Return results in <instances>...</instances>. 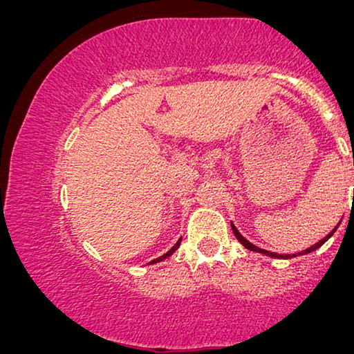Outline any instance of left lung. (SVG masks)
Returning <instances> with one entry per match:
<instances>
[{"mask_svg":"<svg viewBox=\"0 0 354 354\" xmlns=\"http://www.w3.org/2000/svg\"><path fill=\"white\" fill-rule=\"evenodd\" d=\"M231 227H232V232H234V236H236V237H237V241H239V242H241L243 247H245V248H248V250H253V252H258V253H265V255H268V257H272V258H292V257H297V255H295V253H293V255H279V253H274V252H268V250H263V248H258V247H255V245H253V243H250V242H248L245 237H242V236H241V232H239V231H237V229H236V226H234V225H232V223H231ZM335 229H337V226H335ZM335 229H333V231H332L330 234H327V236H326L324 239H322V241H319V242H317V243H315V245H313V247H310V248H306V250H303V252H300V253H298V255H305V253H310V252H313V250H316V248H319V247L322 245V243H324V242L327 241V239H328V237H330L333 232H335Z\"/></svg>","mask_w":354,"mask_h":354,"instance_id":"1","label":"left lung"}]
</instances>
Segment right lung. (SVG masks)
<instances>
[{
  "label": "right lung",
  "instance_id": "obj_1",
  "mask_svg": "<svg viewBox=\"0 0 354 354\" xmlns=\"http://www.w3.org/2000/svg\"><path fill=\"white\" fill-rule=\"evenodd\" d=\"M179 242H181V239H179V241H178V242L175 243V245H173V247L170 248V250H168V252L165 253V255H162V257H158V258H156V260H152V261H151V265H152V263L162 261V260H165V258H167V257H170V255H171V253H173V252H175V250H176V248L179 247Z\"/></svg>",
  "mask_w": 354,
  "mask_h": 354
}]
</instances>
